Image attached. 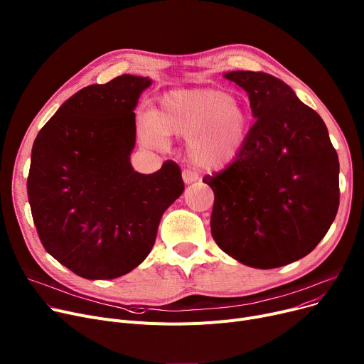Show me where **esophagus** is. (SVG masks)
<instances>
[{"mask_svg": "<svg viewBox=\"0 0 364 364\" xmlns=\"http://www.w3.org/2000/svg\"><path fill=\"white\" fill-rule=\"evenodd\" d=\"M182 178H183L185 183H192V182H197L200 179V173L192 168H185L182 172Z\"/></svg>", "mask_w": 364, "mask_h": 364, "instance_id": "34e87169", "label": "esophagus"}]
</instances>
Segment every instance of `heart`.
Here are the masks:
<instances>
[{
    "mask_svg": "<svg viewBox=\"0 0 364 364\" xmlns=\"http://www.w3.org/2000/svg\"><path fill=\"white\" fill-rule=\"evenodd\" d=\"M251 116L245 102L219 90H178L161 97L153 114L138 123L141 139L153 146L166 135L188 139L189 157L198 166H219L235 159L245 144Z\"/></svg>",
    "mask_w": 364,
    "mask_h": 364,
    "instance_id": "obj_1",
    "label": "heart"
}]
</instances>
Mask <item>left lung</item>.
I'll list each match as a JSON object with an SVG mask.
<instances>
[{"mask_svg": "<svg viewBox=\"0 0 364 364\" xmlns=\"http://www.w3.org/2000/svg\"><path fill=\"white\" fill-rule=\"evenodd\" d=\"M255 117L241 151L203 182L215 192L211 235L242 264L274 269L323 240L339 205V161L326 124L272 75L229 72Z\"/></svg>", "mask_w": 364, "mask_h": 364, "instance_id": "left-lung-1", "label": "left lung"}]
</instances>
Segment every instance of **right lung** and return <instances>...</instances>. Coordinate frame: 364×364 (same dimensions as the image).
Wrapping results in <instances>:
<instances>
[{"instance_id": "1", "label": "right lung", "mask_w": 364, "mask_h": 364, "mask_svg": "<svg viewBox=\"0 0 364 364\" xmlns=\"http://www.w3.org/2000/svg\"><path fill=\"white\" fill-rule=\"evenodd\" d=\"M151 80L122 75L90 85L39 131L28 176L38 237L53 257L85 279H114L151 251L163 213L185 189L167 160L135 172V107Z\"/></svg>"}]
</instances>
